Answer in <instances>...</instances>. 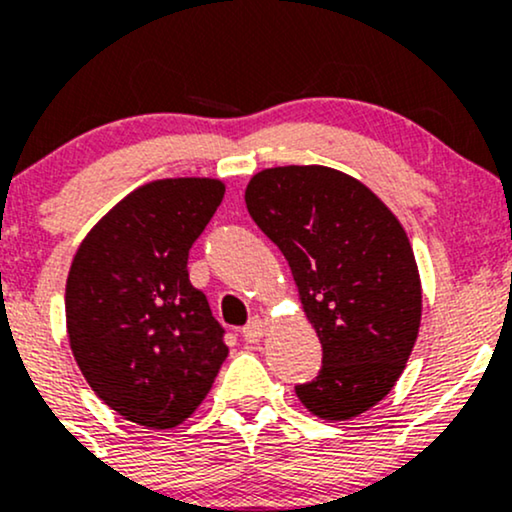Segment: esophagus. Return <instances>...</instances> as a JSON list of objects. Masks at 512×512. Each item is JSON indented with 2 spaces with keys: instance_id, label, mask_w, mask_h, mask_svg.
Masks as SVG:
<instances>
[{
  "instance_id": "esophagus-1",
  "label": "esophagus",
  "mask_w": 512,
  "mask_h": 512,
  "mask_svg": "<svg viewBox=\"0 0 512 512\" xmlns=\"http://www.w3.org/2000/svg\"><path fill=\"white\" fill-rule=\"evenodd\" d=\"M264 334H267V322H264L262 317H252V320L248 322V325L243 327V337H245V342H250V344L260 342V339L264 337Z\"/></svg>"
}]
</instances>
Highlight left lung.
<instances>
[{"label": "left lung", "mask_w": 512, "mask_h": 512, "mask_svg": "<svg viewBox=\"0 0 512 512\" xmlns=\"http://www.w3.org/2000/svg\"><path fill=\"white\" fill-rule=\"evenodd\" d=\"M245 204L284 252L298 301L322 344L303 407L349 421L380 402L402 375L421 327V279L407 231L361 180L327 166L255 173Z\"/></svg>", "instance_id": "1"}]
</instances>
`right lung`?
I'll return each instance as SVG.
<instances>
[{
	"label": "right lung",
	"mask_w": 512,
	"mask_h": 512,
	"mask_svg": "<svg viewBox=\"0 0 512 512\" xmlns=\"http://www.w3.org/2000/svg\"><path fill=\"white\" fill-rule=\"evenodd\" d=\"M216 178H166L129 192L76 250L67 337L91 390L132 424L175 428L214 385L228 346L187 255L219 209Z\"/></svg>",
	"instance_id": "obj_1"
}]
</instances>
